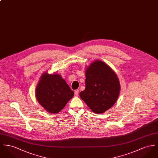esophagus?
<instances>
[{"label": "esophagus", "mask_w": 158, "mask_h": 158, "mask_svg": "<svg viewBox=\"0 0 158 158\" xmlns=\"http://www.w3.org/2000/svg\"><path fill=\"white\" fill-rule=\"evenodd\" d=\"M74 96L76 97H77L79 96V90L78 89H76L74 91Z\"/></svg>", "instance_id": "esophagus-1"}]
</instances>
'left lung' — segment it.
<instances>
[{
  "label": "left lung",
  "instance_id": "8db88e82",
  "mask_svg": "<svg viewBox=\"0 0 158 158\" xmlns=\"http://www.w3.org/2000/svg\"><path fill=\"white\" fill-rule=\"evenodd\" d=\"M85 89L80 97L96 114L110 109L119 96L120 85L112 69L102 61H94L85 72Z\"/></svg>",
  "mask_w": 158,
  "mask_h": 158
}]
</instances>
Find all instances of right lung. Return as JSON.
<instances>
[{
	"label": "right lung",
	"instance_id": "add662e5",
	"mask_svg": "<svg viewBox=\"0 0 158 158\" xmlns=\"http://www.w3.org/2000/svg\"><path fill=\"white\" fill-rule=\"evenodd\" d=\"M36 99L48 112L57 114L73 97L74 92L58 74L44 73L36 88Z\"/></svg>",
	"mask_w": 158,
	"mask_h": 158
}]
</instances>
